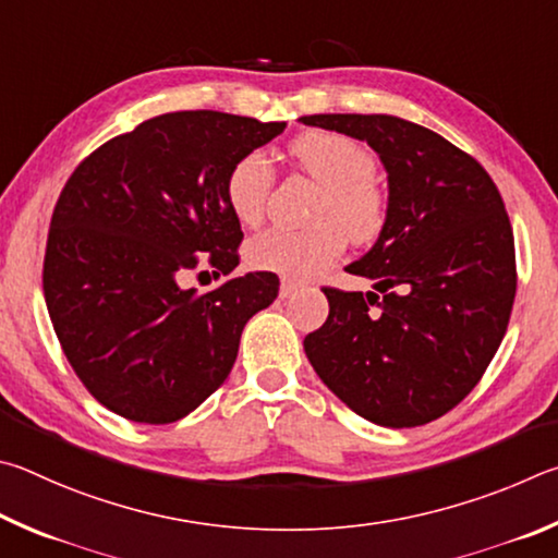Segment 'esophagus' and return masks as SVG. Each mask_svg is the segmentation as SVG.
Masks as SVG:
<instances>
[{
	"label": "esophagus",
	"instance_id": "1",
	"mask_svg": "<svg viewBox=\"0 0 558 558\" xmlns=\"http://www.w3.org/2000/svg\"><path fill=\"white\" fill-rule=\"evenodd\" d=\"M299 289V281H294V279H281V287H279V296L281 299H289V296H294V291Z\"/></svg>",
	"mask_w": 558,
	"mask_h": 558
}]
</instances>
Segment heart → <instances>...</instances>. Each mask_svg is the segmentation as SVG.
Returning a JSON list of instances; mask_svg holds the SVG:
<instances>
[{
	"instance_id": "b5f03b06",
	"label": "heart",
	"mask_w": 558,
	"mask_h": 558,
	"mask_svg": "<svg viewBox=\"0 0 558 558\" xmlns=\"http://www.w3.org/2000/svg\"><path fill=\"white\" fill-rule=\"evenodd\" d=\"M291 159L320 185L314 220L306 230L274 228L247 244L254 269L306 279L324 271L343 252L345 240H375L387 218L385 195L375 183L373 151L345 134L314 130L289 146ZM274 189V171L262 154L252 151L232 163L225 179V198L238 222L254 228L264 220Z\"/></svg>"
}]
</instances>
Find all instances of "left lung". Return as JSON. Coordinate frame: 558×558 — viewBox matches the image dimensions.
Returning <instances> with one entry per match:
<instances>
[{
    "instance_id": "8db88e82",
    "label": "left lung",
    "mask_w": 558,
    "mask_h": 558,
    "mask_svg": "<svg viewBox=\"0 0 558 558\" xmlns=\"http://www.w3.org/2000/svg\"><path fill=\"white\" fill-rule=\"evenodd\" d=\"M301 122L367 142L385 163L387 218L348 264L373 291L326 287L328 318L304 338L311 365L367 422H434L471 395L510 324L517 264L502 195L471 154L392 114Z\"/></svg>"
}]
</instances>
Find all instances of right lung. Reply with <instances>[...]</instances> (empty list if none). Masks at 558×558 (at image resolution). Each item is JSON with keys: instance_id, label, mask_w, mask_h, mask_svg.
I'll list each match as a JSON object with an SVG mask.
<instances>
[{"instance_id": "add662e5", "label": "right lung", "mask_w": 558, "mask_h": 558, "mask_svg": "<svg viewBox=\"0 0 558 558\" xmlns=\"http://www.w3.org/2000/svg\"><path fill=\"white\" fill-rule=\"evenodd\" d=\"M287 122L185 110L105 142L65 181L44 257L48 316L97 402L140 424H171L203 404L234 365L240 336L279 294L250 271L208 294L179 279L240 264V222L225 198L232 163Z\"/></svg>"}]
</instances>
